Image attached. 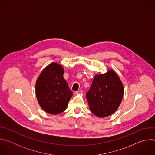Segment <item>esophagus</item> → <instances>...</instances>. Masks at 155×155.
Returning a JSON list of instances; mask_svg holds the SVG:
<instances>
[{
	"mask_svg": "<svg viewBox=\"0 0 155 155\" xmlns=\"http://www.w3.org/2000/svg\"><path fill=\"white\" fill-rule=\"evenodd\" d=\"M83 90H78V91H77L75 93H76V94H82L83 93Z\"/></svg>",
	"mask_w": 155,
	"mask_h": 155,
	"instance_id": "obj_1",
	"label": "esophagus"
}]
</instances>
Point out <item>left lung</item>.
<instances>
[{
	"label": "left lung",
	"mask_w": 155,
	"mask_h": 155,
	"mask_svg": "<svg viewBox=\"0 0 155 155\" xmlns=\"http://www.w3.org/2000/svg\"><path fill=\"white\" fill-rule=\"evenodd\" d=\"M123 93L121 80L114 71H110L95 76L86 97L91 112L103 118L116 111L121 102Z\"/></svg>",
	"instance_id": "left-lung-1"
}]
</instances>
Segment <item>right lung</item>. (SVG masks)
<instances>
[{"instance_id": "add662e5", "label": "right lung", "mask_w": 155, "mask_h": 155, "mask_svg": "<svg viewBox=\"0 0 155 155\" xmlns=\"http://www.w3.org/2000/svg\"><path fill=\"white\" fill-rule=\"evenodd\" d=\"M62 66L51 63L44 69L35 84V93L40 107L47 113L59 114L67 108L73 93L63 77Z\"/></svg>"}]
</instances>
